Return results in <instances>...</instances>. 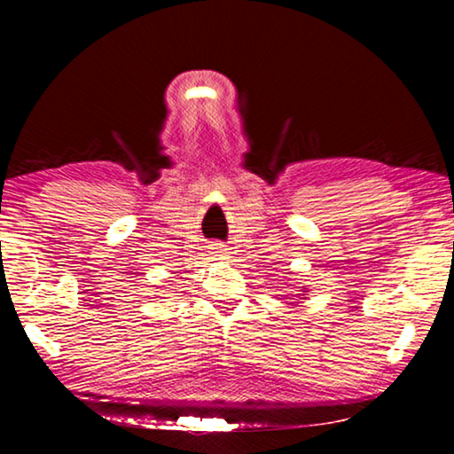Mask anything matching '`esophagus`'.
Segmentation results:
<instances>
[{"label":"esophagus","mask_w":454,"mask_h":454,"mask_svg":"<svg viewBox=\"0 0 454 454\" xmlns=\"http://www.w3.org/2000/svg\"><path fill=\"white\" fill-rule=\"evenodd\" d=\"M210 252H213L215 256H221V258L227 256V247L223 246V244H215L213 247H210Z\"/></svg>","instance_id":"obj_1"}]
</instances>
